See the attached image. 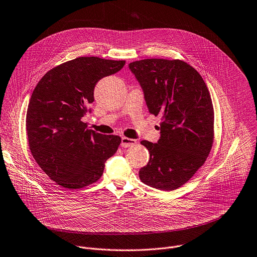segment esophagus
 I'll return each mask as SVG.
<instances>
[{
	"mask_svg": "<svg viewBox=\"0 0 257 257\" xmlns=\"http://www.w3.org/2000/svg\"><path fill=\"white\" fill-rule=\"evenodd\" d=\"M136 144V140L135 139H131L128 137H122V141H121V146L123 148H127L130 146H133Z\"/></svg>",
	"mask_w": 257,
	"mask_h": 257,
	"instance_id": "esophagus-1",
	"label": "esophagus"
}]
</instances>
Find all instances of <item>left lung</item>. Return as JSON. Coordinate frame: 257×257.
<instances>
[{
    "label": "left lung",
    "mask_w": 257,
    "mask_h": 257,
    "mask_svg": "<svg viewBox=\"0 0 257 257\" xmlns=\"http://www.w3.org/2000/svg\"><path fill=\"white\" fill-rule=\"evenodd\" d=\"M150 114L161 116L158 143L141 141L149 153L140 180L171 191L185 184L206 161L214 138V110L201 75L181 60L144 59L129 64Z\"/></svg>",
    "instance_id": "8db88e82"
}]
</instances>
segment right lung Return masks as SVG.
Listing matches in <instances>:
<instances>
[{"label":"right lung","instance_id":"add662e5","mask_svg":"<svg viewBox=\"0 0 257 257\" xmlns=\"http://www.w3.org/2000/svg\"><path fill=\"white\" fill-rule=\"evenodd\" d=\"M125 61L79 57L48 71L34 89L26 117L29 146L42 170L58 185L79 189L96 182L121 138L87 128L81 119L94 101L97 82Z\"/></svg>","mask_w":257,"mask_h":257}]
</instances>
